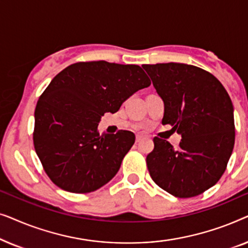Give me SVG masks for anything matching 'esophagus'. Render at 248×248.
I'll return each mask as SVG.
<instances>
[{
    "label": "esophagus",
    "instance_id": "esophagus-1",
    "mask_svg": "<svg viewBox=\"0 0 248 248\" xmlns=\"http://www.w3.org/2000/svg\"><path fill=\"white\" fill-rule=\"evenodd\" d=\"M142 140H143V137H142V135H137V139H135L137 143H139V142H141Z\"/></svg>",
    "mask_w": 248,
    "mask_h": 248
}]
</instances>
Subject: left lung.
I'll use <instances>...</instances> for the list:
<instances>
[{"instance_id": "obj_1", "label": "left lung", "mask_w": 248, "mask_h": 248, "mask_svg": "<svg viewBox=\"0 0 248 248\" xmlns=\"http://www.w3.org/2000/svg\"><path fill=\"white\" fill-rule=\"evenodd\" d=\"M142 67L164 99L162 124L182 135L177 149L164 139H154L155 148L147 155L149 174L176 198L202 194L221 178L232 155V99L221 82L201 67L172 62Z\"/></svg>"}]
</instances>
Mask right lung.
I'll return each instance as SVG.
<instances>
[{"instance_id": "add662e5", "label": "right lung", "mask_w": 248, "mask_h": 248, "mask_svg": "<svg viewBox=\"0 0 248 248\" xmlns=\"http://www.w3.org/2000/svg\"><path fill=\"white\" fill-rule=\"evenodd\" d=\"M150 84L144 71L130 64L78 62L61 71L39 97L32 134L50 181L71 193H90L107 184L135 135L123 130L100 134L98 123Z\"/></svg>"}]
</instances>
